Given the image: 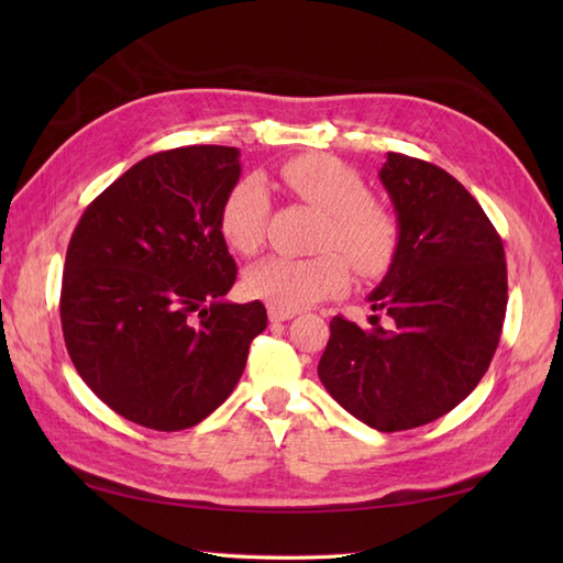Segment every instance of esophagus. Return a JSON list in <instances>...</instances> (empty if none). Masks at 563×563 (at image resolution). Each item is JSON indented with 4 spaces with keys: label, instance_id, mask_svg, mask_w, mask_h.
Wrapping results in <instances>:
<instances>
[{
    "label": "esophagus",
    "instance_id": "34e87169",
    "mask_svg": "<svg viewBox=\"0 0 563 563\" xmlns=\"http://www.w3.org/2000/svg\"><path fill=\"white\" fill-rule=\"evenodd\" d=\"M295 312H290V309H278V307H268V319L271 321H288L292 319Z\"/></svg>",
    "mask_w": 563,
    "mask_h": 563
}]
</instances>
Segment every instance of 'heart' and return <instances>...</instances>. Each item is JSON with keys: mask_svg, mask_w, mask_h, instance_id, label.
I'll use <instances>...</instances> for the list:
<instances>
[{"mask_svg": "<svg viewBox=\"0 0 563 563\" xmlns=\"http://www.w3.org/2000/svg\"><path fill=\"white\" fill-rule=\"evenodd\" d=\"M280 178L292 196L324 212L312 258L268 256L251 266L244 288L251 297L278 309H302L345 290L351 268L373 278L387 271L397 254L399 230L387 208L369 200L365 181L351 166L327 157L305 154L280 166ZM271 218V194L256 176L242 178L227 194L220 210V230L239 254H256ZM333 247V252L328 249ZM340 254L336 255L335 251Z\"/></svg>", "mask_w": 563, "mask_h": 563, "instance_id": "1", "label": "heart"}]
</instances>
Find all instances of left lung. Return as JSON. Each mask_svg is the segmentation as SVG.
<instances>
[{"mask_svg": "<svg viewBox=\"0 0 563 563\" xmlns=\"http://www.w3.org/2000/svg\"><path fill=\"white\" fill-rule=\"evenodd\" d=\"M399 222L391 266L361 329L331 319L319 361L327 391L382 433L426 426L470 397L504 331V242L479 202L440 166L389 152L379 169Z\"/></svg>", "mask_w": 563, "mask_h": 563, "instance_id": "obj_1", "label": "left lung"}]
</instances>
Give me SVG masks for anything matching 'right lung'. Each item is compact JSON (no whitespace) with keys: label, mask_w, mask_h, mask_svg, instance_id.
<instances>
[{"label":"right lung","mask_w":563,"mask_h":563,"mask_svg":"<svg viewBox=\"0 0 563 563\" xmlns=\"http://www.w3.org/2000/svg\"><path fill=\"white\" fill-rule=\"evenodd\" d=\"M236 147L157 152L115 178L71 232L59 321L79 377L128 421L200 423L230 397L266 307L224 302L236 263L220 210Z\"/></svg>","instance_id":"right-lung-1"}]
</instances>
